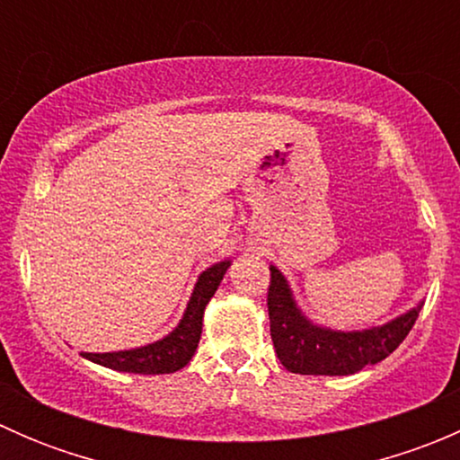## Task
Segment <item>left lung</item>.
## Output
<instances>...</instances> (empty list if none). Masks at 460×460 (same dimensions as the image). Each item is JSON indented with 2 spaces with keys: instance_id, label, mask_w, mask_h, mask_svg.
Masks as SVG:
<instances>
[{
  "instance_id": "left-lung-1",
  "label": "left lung",
  "mask_w": 460,
  "mask_h": 460,
  "mask_svg": "<svg viewBox=\"0 0 460 460\" xmlns=\"http://www.w3.org/2000/svg\"><path fill=\"white\" fill-rule=\"evenodd\" d=\"M269 282L267 307L271 341L280 363L294 374L347 376L387 358L414 327L420 307L383 327L365 332H332L309 323L296 307L287 280L276 267Z\"/></svg>"
}]
</instances>
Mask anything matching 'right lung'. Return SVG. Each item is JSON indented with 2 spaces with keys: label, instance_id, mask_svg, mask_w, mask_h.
I'll return each instance as SVG.
<instances>
[{
  "label": "right lung",
  "instance_id": "right-lung-1",
  "mask_svg": "<svg viewBox=\"0 0 460 460\" xmlns=\"http://www.w3.org/2000/svg\"><path fill=\"white\" fill-rule=\"evenodd\" d=\"M229 269V260L208 267L207 271L198 278V285L193 289L191 300L187 305L184 318L180 320L178 327L162 341L153 345L140 347V349L113 351V354H82L84 358L93 360L104 367L118 369V372L128 374H173L182 369L189 360L193 358L200 342L202 333V314L208 300L216 294L222 276Z\"/></svg>",
  "mask_w": 460,
  "mask_h": 460
}]
</instances>
